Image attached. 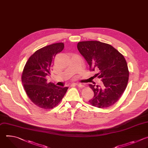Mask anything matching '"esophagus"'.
Returning a JSON list of instances; mask_svg holds the SVG:
<instances>
[{"label":"esophagus","mask_w":148,"mask_h":148,"mask_svg":"<svg viewBox=\"0 0 148 148\" xmlns=\"http://www.w3.org/2000/svg\"><path fill=\"white\" fill-rule=\"evenodd\" d=\"M75 84L78 87H83L84 86V85L82 83H75Z\"/></svg>","instance_id":"esophagus-1"}]
</instances>
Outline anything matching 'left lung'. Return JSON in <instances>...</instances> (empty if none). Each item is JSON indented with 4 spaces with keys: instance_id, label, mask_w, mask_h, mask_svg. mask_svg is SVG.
<instances>
[{
    "instance_id": "obj_1",
    "label": "left lung",
    "mask_w": 148,
    "mask_h": 148,
    "mask_svg": "<svg viewBox=\"0 0 148 148\" xmlns=\"http://www.w3.org/2000/svg\"><path fill=\"white\" fill-rule=\"evenodd\" d=\"M77 47L90 70L96 69L98 73L95 76L103 82L102 87L89 84L95 95L88 102L98 108L112 106L124 92L128 82L129 71L124 56L111 45L97 41H81Z\"/></svg>"
}]
</instances>
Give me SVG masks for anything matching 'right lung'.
Wrapping results in <instances>:
<instances>
[{"label": "right lung", "instance_id": "add662e5", "mask_svg": "<svg viewBox=\"0 0 148 148\" xmlns=\"http://www.w3.org/2000/svg\"><path fill=\"white\" fill-rule=\"evenodd\" d=\"M64 48L63 42L55 43L36 51L29 58L24 68L21 81L29 99L37 106L45 110L53 108L63 99L68 87H61L47 82L55 55Z\"/></svg>", "mask_w": 148, "mask_h": 148}]
</instances>
